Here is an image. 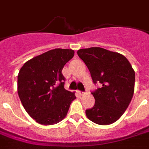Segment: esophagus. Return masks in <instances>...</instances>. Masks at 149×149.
<instances>
[{"label":"esophagus","instance_id":"1","mask_svg":"<svg viewBox=\"0 0 149 149\" xmlns=\"http://www.w3.org/2000/svg\"><path fill=\"white\" fill-rule=\"evenodd\" d=\"M77 92H78V94L80 95H84L85 94V92L82 91H77Z\"/></svg>","mask_w":149,"mask_h":149}]
</instances>
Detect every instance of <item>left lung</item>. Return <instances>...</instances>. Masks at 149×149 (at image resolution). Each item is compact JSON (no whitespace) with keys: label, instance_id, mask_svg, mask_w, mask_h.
<instances>
[{"label":"left lung","instance_id":"1","mask_svg":"<svg viewBox=\"0 0 149 149\" xmlns=\"http://www.w3.org/2000/svg\"><path fill=\"white\" fill-rule=\"evenodd\" d=\"M77 54L89 69L93 83L101 84L91 92L95 102L86 110V115L99 125L114 123L133 98L135 72L125 56L103 48L80 49Z\"/></svg>","mask_w":149,"mask_h":149}]
</instances>
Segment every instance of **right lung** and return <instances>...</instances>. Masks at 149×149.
I'll return each mask as SVG.
<instances>
[{
	"label": "right lung",
	"instance_id": "1",
	"mask_svg": "<svg viewBox=\"0 0 149 149\" xmlns=\"http://www.w3.org/2000/svg\"><path fill=\"white\" fill-rule=\"evenodd\" d=\"M74 55L69 49L49 50L27 61L18 75V95L24 109L42 125H54L68 113L74 93L64 88L62 69Z\"/></svg>",
	"mask_w": 149,
	"mask_h": 149
}]
</instances>
